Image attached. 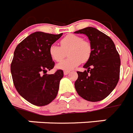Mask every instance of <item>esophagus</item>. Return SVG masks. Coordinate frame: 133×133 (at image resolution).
<instances>
[{"label": "esophagus", "mask_w": 133, "mask_h": 133, "mask_svg": "<svg viewBox=\"0 0 133 133\" xmlns=\"http://www.w3.org/2000/svg\"><path fill=\"white\" fill-rule=\"evenodd\" d=\"M69 72H70V71H64V75H66L69 74Z\"/></svg>", "instance_id": "obj_1"}]
</instances>
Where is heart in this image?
Masks as SVG:
<instances>
[{
  "label": "heart",
  "instance_id": "b5f03b06",
  "mask_svg": "<svg viewBox=\"0 0 133 133\" xmlns=\"http://www.w3.org/2000/svg\"><path fill=\"white\" fill-rule=\"evenodd\" d=\"M60 44L61 46L52 44L49 48L50 55L56 62H61L68 53L69 57L58 64L59 69L71 70L79 65L81 62H87L91 54L90 43L75 34L65 36L61 39Z\"/></svg>",
  "mask_w": 133,
  "mask_h": 133
}]
</instances>
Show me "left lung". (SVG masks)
<instances>
[{
  "label": "left lung",
  "mask_w": 133,
  "mask_h": 133,
  "mask_svg": "<svg viewBox=\"0 0 133 133\" xmlns=\"http://www.w3.org/2000/svg\"><path fill=\"white\" fill-rule=\"evenodd\" d=\"M85 34L90 40L91 54L83 67L77 71L75 87L81 97L89 102H99L108 96L120 78L121 58L110 37L91 27L76 31Z\"/></svg>",
  "instance_id": "left-lung-1"
}]
</instances>
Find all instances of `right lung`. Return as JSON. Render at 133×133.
I'll return each mask as SVG.
<instances>
[{"label":"right lung","instance_id":"right-lung-1","mask_svg":"<svg viewBox=\"0 0 133 133\" xmlns=\"http://www.w3.org/2000/svg\"><path fill=\"white\" fill-rule=\"evenodd\" d=\"M62 34L33 33L18 44L11 64L12 81L25 99L37 106L46 105L56 98L63 71L48 75L54 66L49 48Z\"/></svg>","mask_w":133,"mask_h":133}]
</instances>
